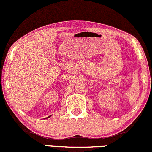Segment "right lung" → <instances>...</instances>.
Instances as JSON below:
<instances>
[{"instance_id":"right-lung-1","label":"right lung","mask_w":152,"mask_h":152,"mask_svg":"<svg viewBox=\"0 0 152 152\" xmlns=\"http://www.w3.org/2000/svg\"><path fill=\"white\" fill-rule=\"evenodd\" d=\"M50 117H51V116H50ZM48 117V118H49V117Z\"/></svg>"}]
</instances>
